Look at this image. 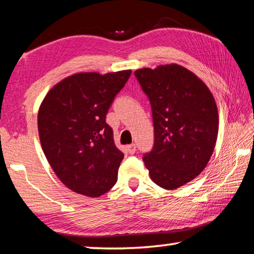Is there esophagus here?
Here are the masks:
<instances>
[{
    "label": "esophagus",
    "instance_id": "esophagus-1",
    "mask_svg": "<svg viewBox=\"0 0 254 254\" xmlns=\"http://www.w3.org/2000/svg\"><path fill=\"white\" fill-rule=\"evenodd\" d=\"M127 152L130 153V154H133L134 153L135 151H136V145L134 144V143H132V144H130V145H127Z\"/></svg>",
    "mask_w": 254,
    "mask_h": 254
}]
</instances>
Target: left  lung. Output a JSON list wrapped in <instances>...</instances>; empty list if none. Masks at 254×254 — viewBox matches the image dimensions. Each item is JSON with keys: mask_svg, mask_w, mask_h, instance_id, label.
Instances as JSON below:
<instances>
[{"mask_svg": "<svg viewBox=\"0 0 254 254\" xmlns=\"http://www.w3.org/2000/svg\"><path fill=\"white\" fill-rule=\"evenodd\" d=\"M151 104L154 143L143 154L158 186L176 189L197 177L209 161L218 132L214 97L198 77L179 65L134 71Z\"/></svg>", "mask_w": 254, "mask_h": 254, "instance_id": "obj_1", "label": "left lung"}]
</instances>
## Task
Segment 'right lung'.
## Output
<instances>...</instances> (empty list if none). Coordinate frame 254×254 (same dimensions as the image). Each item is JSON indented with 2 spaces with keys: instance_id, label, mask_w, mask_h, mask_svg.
<instances>
[{
  "instance_id": "obj_1",
  "label": "right lung",
  "mask_w": 254,
  "mask_h": 254,
  "mask_svg": "<svg viewBox=\"0 0 254 254\" xmlns=\"http://www.w3.org/2000/svg\"><path fill=\"white\" fill-rule=\"evenodd\" d=\"M131 70L80 72L47 94L38 114L42 150L63 184L98 197L114 186L124 154L115 147L106 114Z\"/></svg>"
}]
</instances>
